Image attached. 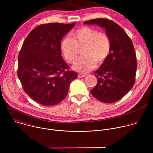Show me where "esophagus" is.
<instances>
[{"label":"esophagus","instance_id":"1","mask_svg":"<svg viewBox=\"0 0 153 153\" xmlns=\"http://www.w3.org/2000/svg\"><path fill=\"white\" fill-rule=\"evenodd\" d=\"M86 75L85 74H81V73H79L78 74V77L79 78H81V77H85Z\"/></svg>","mask_w":153,"mask_h":153}]
</instances>
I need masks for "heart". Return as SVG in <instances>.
<instances>
[{
  "instance_id": "b5f03b06",
  "label": "heart",
  "mask_w": 153,
  "mask_h": 153,
  "mask_svg": "<svg viewBox=\"0 0 153 153\" xmlns=\"http://www.w3.org/2000/svg\"><path fill=\"white\" fill-rule=\"evenodd\" d=\"M62 53L70 63L76 62L80 50L83 56L74 66V69L81 73H87L93 69L96 63L101 64L109 57L111 43L109 36L105 32L82 27L76 30L70 37L64 38L61 42Z\"/></svg>"
}]
</instances>
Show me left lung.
<instances>
[{
    "label": "left lung",
    "instance_id": "obj_1",
    "mask_svg": "<svg viewBox=\"0 0 153 153\" xmlns=\"http://www.w3.org/2000/svg\"><path fill=\"white\" fill-rule=\"evenodd\" d=\"M83 24H96L105 28L111 43L110 56L94 72L97 83L91 93L104 103L117 102L135 83L137 65L133 42L122 28L110 19H94Z\"/></svg>",
    "mask_w": 153,
    "mask_h": 153
}]
</instances>
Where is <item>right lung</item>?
Wrapping results in <instances>:
<instances>
[{
    "instance_id": "obj_1",
    "label": "right lung",
    "mask_w": 153,
    "mask_h": 153,
    "mask_svg": "<svg viewBox=\"0 0 153 153\" xmlns=\"http://www.w3.org/2000/svg\"><path fill=\"white\" fill-rule=\"evenodd\" d=\"M74 25H40L29 33L22 46L17 76L24 91L41 105L60 103L68 94L70 83L77 78L63 60L60 48L62 38Z\"/></svg>"
}]
</instances>
